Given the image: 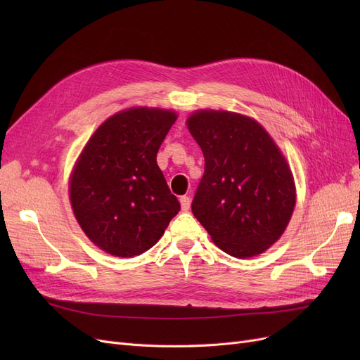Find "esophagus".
<instances>
[{
  "mask_svg": "<svg viewBox=\"0 0 360 360\" xmlns=\"http://www.w3.org/2000/svg\"><path fill=\"white\" fill-rule=\"evenodd\" d=\"M179 201H180V205H181V210L183 212H188L189 207H191V198L184 195V197H180Z\"/></svg>",
  "mask_w": 360,
  "mask_h": 360,
  "instance_id": "34e87169",
  "label": "esophagus"
}]
</instances>
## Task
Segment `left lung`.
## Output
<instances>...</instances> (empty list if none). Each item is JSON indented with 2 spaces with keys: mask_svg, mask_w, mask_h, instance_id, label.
Here are the masks:
<instances>
[{
  "mask_svg": "<svg viewBox=\"0 0 360 360\" xmlns=\"http://www.w3.org/2000/svg\"><path fill=\"white\" fill-rule=\"evenodd\" d=\"M186 124L205 160L193 216L228 255L263 254L284 234L296 207V183L284 153L255 118L243 114L198 110Z\"/></svg>",
  "mask_w": 360,
  "mask_h": 360,
  "instance_id": "obj_1",
  "label": "left lung"
}]
</instances>
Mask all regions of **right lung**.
Returning a JSON list of instances; mask_svg holds the SVG:
<instances>
[{"mask_svg":"<svg viewBox=\"0 0 360 360\" xmlns=\"http://www.w3.org/2000/svg\"><path fill=\"white\" fill-rule=\"evenodd\" d=\"M177 117L165 108L118 111L94 130L76 159L69 177L72 210L103 252L122 258L146 252L179 213L156 162Z\"/></svg>","mask_w":360,"mask_h":360,"instance_id":"right-lung-1","label":"right lung"}]
</instances>
